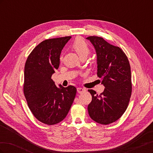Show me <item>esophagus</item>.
I'll use <instances>...</instances> for the list:
<instances>
[{"label":"esophagus","instance_id":"obj_1","mask_svg":"<svg viewBox=\"0 0 153 153\" xmlns=\"http://www.w3.org/2000/svg\"><path fill=\"white\" fill-rule=\"evenodd\" d=\"M77 92H78L79 94H82V93H84V92H86V90L84 88H81V87H78L77 88Z\"/></svg>","mask_w":153,"mask_h":153}]
</instances>
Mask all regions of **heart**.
Instances as JSON below:
<instances>
[{
	"label": "heart",
	"mask_w": 153,
	"mask_h": 153,
	"mask_svg": "<svg viewBox=\"0 0 153 153\" xmlns=\"http://www.w3.org/2000/svg\"><path fill=\"white\" fill-rule=\"evenodd\" d=\"M71 47L80 58L87 57L90 52L89 46L81 38H76L72 43Z\"/></svg>",
	"instance_id": "obj_1"
}]
</instances>
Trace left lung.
<instances>
[{"mask_svg": "<svg viewBox=\"0 0 153 153\" xmlns=\"http://www.w3.org/2000/svg\"><path fill=\"white\" fill-rule=\"evenodd\" d=\"M97 55V75L105 86L100 95L89 89L92 101L88 105L91 118L99 124L116 121L126 111L131 94V68L126 54L102 38L89 36Z\"/></svg>", "mask_w": 153, "mask_h": 153, "instance_id": "8db88e82", "label": "left lung"}]
</instances>
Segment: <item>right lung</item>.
Instances as JSON below:
<instances>
[{"label":"right lung","mask_w":153,"mask_h":153,"mask_svg":"<svg viewBox=\"0 0 153 153\" xmlns=\"http://www.w3.org/2000/svg\"><path fill=\"white\" fill-rule=\"evenodd\" d=\"M71 36L46 39L34 48L24 69V95L29 107L40 122L53 125L66 117L76 89L57 87L52 76L59 68L61 51Z\"/></svg>","instance_id":"1"}]
</instances>
